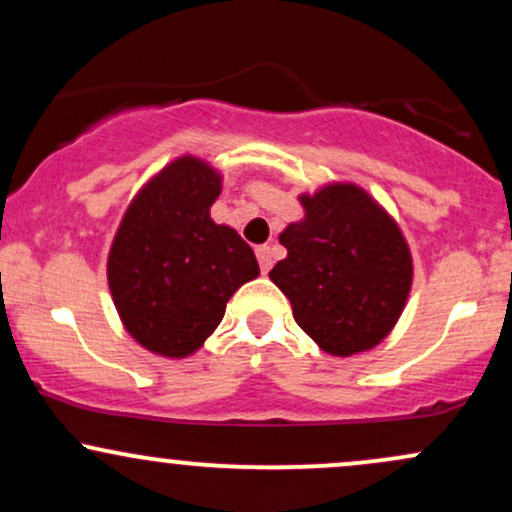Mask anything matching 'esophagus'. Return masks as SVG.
Here are the masks:
<instances>
[{"mask_svg": "<svg viewBox=\"0 0 512 512\" xmlns=\"http://www.w3.org/2000/svg\"><path fill=\"white\" fill-rule=\"evenodd\" d=\"M255 252H257V262H260L262 274H267L274 264V248L272 245H260Z\"/></svg>", "mask_w": 512, "mask_h": 512, "instance_id": "obj_1", "label": "esophagus"}]
</instances>
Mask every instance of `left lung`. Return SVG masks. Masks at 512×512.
<instances>
[{
    "label": "left lung",
    "mask_w": 512,
    "mask_h": 512,
    "mask_svg": "<svg viewBox=\"0 0 512 512\" xmlns=\"http://www.w3.org/2000/svg\"><path fill=\"white\" fill-rule=\"evenodd\" d=\"M305 216L279 236L286 257L269 279L322 351L351 356L378 346L411 291V252L397 221L351 182L301 195Z\"/></svg>",
    "instance_id": "left-lung-1"
}]
</instances>
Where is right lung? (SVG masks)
<instances>
[{
    "instance_id": "right-lung-1",
    "label": "right lung",
    "mask_w": 512,
    "mask_h": 512,
    "mask_svg": "<svg viewBox=\"0 0 512 512\" xmlns=\"http://www.w3.org/2000/svg\"><path fill=\"white\" fill-rule=\"evenodd\" d=\"M221 175L180 156L132 199L108 255V286L125 330L144 349L185 358L207 342L228 298L260 274L255 252L209 209Z\"/></svg>"
}]
</instances>
